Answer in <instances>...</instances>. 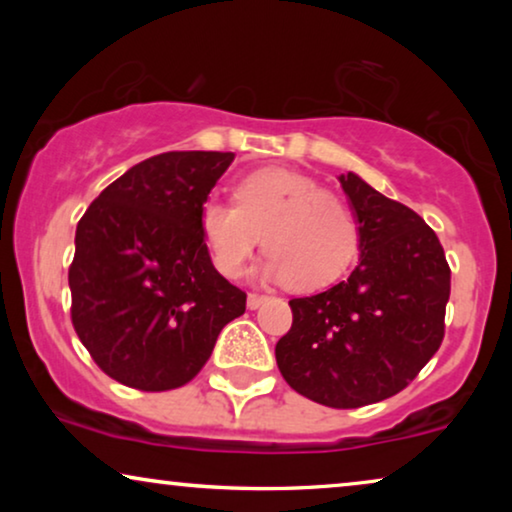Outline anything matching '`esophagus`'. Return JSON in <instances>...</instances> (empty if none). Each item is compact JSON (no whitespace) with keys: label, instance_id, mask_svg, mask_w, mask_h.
<instances>
[{"label":"esophagus","instance_id":"esophagus-1","mask_svg":"<svg viewBox=\"0 0 512 512\" xmlns=\"http://www.w3.org/2000/svg\"><path fill=\"white\" fill-rule=\"evenodd\" d=\"M265 300H268V296H261V293H249V296H247L249 310H256V307H261Z\"/></svg>","mask_w":512,"mask_h":512}]
</instances>
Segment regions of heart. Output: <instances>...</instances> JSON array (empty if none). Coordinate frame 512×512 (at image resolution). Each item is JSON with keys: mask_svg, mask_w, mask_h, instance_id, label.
I'll list each match as a JSON object with an SVG mask.
<instances>
[{"mask_svg": "<svg viewBox=\"0 0 512 512\" xmlns=\"http://www.w3.org/2000/svg\"><path fill=\"white\" fill-rule=\"evenodd\" d=\"M216 270L237 277L263 237V277L286 279L296 291L335 282L359 249V226L345 202L326 193L305 174L279 170L251 172L235 186L233 202L207 200L200 209Z\"/></svg>", "mask_w": 512, "mask_h": 512, "instance_id": "b5f03b06", "label": "heart"}]
</instances>
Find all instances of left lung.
Returning <instances> with one entry per match:
<instances>
[{"mask_svg": "<svg viewBox=\"0 0 512 512\" xmlns=\"http://www.w3.org/2000/svg\"><path fill=\"white\" fill-rule=\"evenodd\" d=\"M359 223V265L317 296L289 300L275 347L291 389L328 408H363L415 380L445 338L450 265L422 216L340 174Z\"/></svg>", "mask_w": 512, "mask_h": 512, "instance_id": "left-lung-1", "label": "left lung"}]
</instances>
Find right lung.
<instances>
[{"label":"right lung","mask_w":512,"mask_h":512,"mask_svg":"<svg viewBox=\"0 0 512 512\" xmlns=\"http://www.w3.org/2000/svg\"><path fill=\"white\" fill-rule=\"evenodd\" d=\"M235 153L167 151L130 167L90 202L69 265L72 324L111 380L139 391L184 387L247 293L221 277L200 209Z\"/></svg>","instance_id":"1"}]
</instances>
